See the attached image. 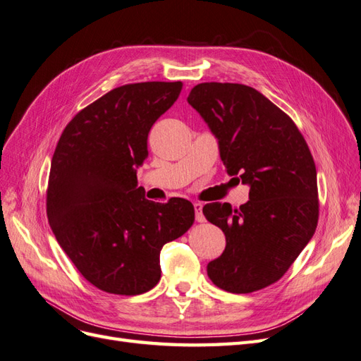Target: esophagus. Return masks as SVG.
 Segmentation results:
<instances>
[{"label":"esophagus","mask_w":361,"mask_h":361,"mask_svg":"<svg viewBox=\"0 0 361 361\" xmlns=\"http://www.w3.org/2000/svg\"><path fill=\"white\" fill-rule=\"evenodd\" d=\"M194 209H195V220L197 223H204V215H203V204L200 202L194 203Z\"/></svg>","instance_id":"esophagus-1"}]
</instances>
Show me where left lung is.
Listing matches in <instances>:
<instances>
[{"mask_svg":"<svg viewBox=\"0 0 361 361\" xmlns=\"http://www.w3.org/2000/svg\"><path fill=\"white\" fill-rule=\"evenodd\" d=\"M188 104L209 125L228 176L250 185V200L204 204L206 220L226 235L207 264L215 286L250 293L279 281L312 239L319 218L316 167L293 120L253 87L202 82Z\"/></svg>","mask_w":361,"mask_h":361,"instance_id":"1","label":"left lung"}]
</instances>
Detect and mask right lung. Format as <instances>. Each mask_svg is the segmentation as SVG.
I'll use <instances>...</instances> for the list:
<instances>
[{"label": "right lung", "instance_id": "add662e5", "mask_svg": "<svg viewBox=\"0 0 361 361\" xmlns=\"http://www.w3.org/2000/svg\"><path fill=\"white\" fill-rule=\"evenodd\" d=\"M180 90V81L120 85L76 113L54 152L49 226L81 276L104 292L140 295L157 286L161 248L194 223L191 202L155 203L137 187L149 130Z\"/></svg>", "mask_w": 361, "mask_h": 361}]
</instances>
